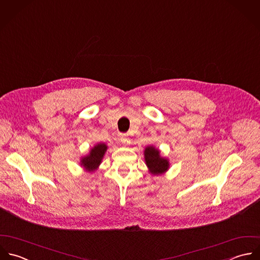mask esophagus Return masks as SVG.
<instances>
[{
  "label": "esophagus",
  "mask_w": 260,
  "mask_h": 260,
  "mask_svg": "<svg viewBox=\"0 0 260 260\" xmlns=\"http://www.w3.org/2000/svg\"><path fill=\"white\" fill-rule=\"evenodd\" d=\"M120 141H121L123 144H125V145L130 143V139L127 137L126 134H122V135L120 136Z\"/></svg>",
  "instance_id": "1"
}]
</instances>
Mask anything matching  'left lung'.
Returning <instances> with one entry per match:
<instances>
[{
  "label": "left lung",
  "mask_w": 260,
  "mask_h": 260,
  "mask_svg": "<svg viewBox=\"0 0 260 260\" xmlns=\"http://www.w3.org/2000/svg\"><path fill=\"white\" fill-rule=\"evenodd\" d=\"M145 161L150 172L154 174L165 173L169 169V161L165 158H161L159 151L152 146H149L144 151Z\"/></svg>",
  "instance_id": "obj_1"
}]
</instances>
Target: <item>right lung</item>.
<instances>
[{"label": "right lung", "mask_w": 260, "mask_h": 260, "mask_svg": "<svg viewBox=\"0 0 260 260\" xmlns=\"http://www.w3.org/2000/svg\"><path fill=\"white\" fill-rule=\"evenodd\" d=\"M106 150H107V146L105 144L102 143V144L95 145L89 152V155H87V157H85L82 160V165L88 171L95 170L101 164Z\"/></svg>", "instance_id": "1"}]
</instances>
